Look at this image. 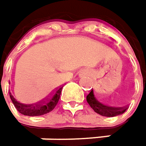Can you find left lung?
I'll use <instances>...</instances> for the list:
<instances>
[{"label": "left lung", "instance_id": "8db88e82", "mask_svg": "<svg viewBox=\"0 0 146 146\" xmlns=\"http://www.w3.org/2000/svg\"><path fill=\"white\" fill-rule=\"evenodd\" d=\"M86 101L96 113L107 117H114L122 115L128 109L127 107H116L109 104L106 101H98L94 95L93 90L86 96Z\"/></svg>", "mask_w": 146, "mask_h": 146}]
</instances>
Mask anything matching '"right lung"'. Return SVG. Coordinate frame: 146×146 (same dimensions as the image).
I'll return each mask as SVG.
<instances>
[{
    "instance_id": "right-lung-1",
    "label": "right lung",
    "mask_w": 146,
    "mask_h": 146,
    "mask_svg": "<svg viewBox=\"0 0 146 146\" xmlns=\"http://www.w3.org/2000/svg\"><path fill=\"white\" fill-rule=\"evenodd\" d=\"M62 88L63 86H60L52 90L41 96L37 101L29 104L18 101L11 92H9V96L18 112L27 116H38L49 113L55 108L60 99Z\"/></svg>"
}]
</instances>
